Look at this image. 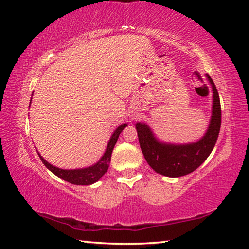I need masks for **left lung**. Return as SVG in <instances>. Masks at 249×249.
I'll return each instance as SVG.
<instances>
[{"instance_id": "8db88e82", "label": "left lung", "mask_w": 249, "mask_h": 249, "mask_svg": "<svg viewBox=\"0 0 249 249\" xmlns=\"http://www.w3.org/2000/svg\"><path fill=\"white\" fill-rule=\"evenodd\" d=\"M213 90V110L204 137L189 144H171L159 141L149 125L137 123L135 128L144 158L159 175L178 178L196 170L213 152L221 126V106L213 79L206 74Z\"/></svg>"}]
</instances>
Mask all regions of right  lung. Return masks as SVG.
Returning a JSON list of instances; mask_svg holds the SVG:
<instances>
[{
	"label": "right lung",
	"mask_w": 249,
	"mask_h": 249,
	"mask_svg": "<svg viewBox=\"0 0 249 249\" xmlns=\"http://www.w3.org/2000/svg\"><path fill=\"white\" fill-rule=\"evenodd\" d=\"M126 125H128L126 124H121L114 131V133L111 134V137L109 139L108 144H107L104 155L101 157L100 160L90 167L81 169H60L51 165V163L46 161L39 153H37V155H39L42 162L44 163V166L48 168L51 172H53L55 176L60 178V179L76 185H90L100 180L107 172V170H108L112 149L115 147V144L117 143V140H118L121 131H123Z\"/></svg>",
	"instance_id": "1"
}]
</instances>
